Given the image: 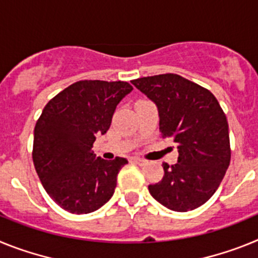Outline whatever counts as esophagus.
Returning <instances> with one entry per match:
<instances>
[{"instance_id": "obj_1", "label": "esophagus", "mask_w": 258, "mask_h": 258, "mask_svg": "<svg viewBox=\"0 0 258 258\" xmlns=\"http://www.w3.org/2000/svg\"><path fill=\"white\" fill-rule=\"evenodd\" d=\"M133 161L136 164H138V165H145V164H146V160H143V159H140V157H134Z\"/></svg>"}]
</instances>
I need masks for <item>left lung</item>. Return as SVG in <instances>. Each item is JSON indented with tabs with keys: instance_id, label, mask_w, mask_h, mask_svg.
<instances>
[{
	"instance_id": "8db88e82",
	"label": "left lung",
	"mask_w": 258,
	"mask_h": 258,
	"mask_svg": "<svg viewBox=\"0 0 258 258\" xmlns=\"http://www.w3.org/2000/svg\"><path fill=\"white\" fill-rule=\"evenodd\" d=\"M156 103L163 138H172L178 163L164 164V177L150 184L154 199L175 212L199 208L222 182L231 159L229 124L208 89L175 74L132 81Z\"/></svg>"
}]
</instances>
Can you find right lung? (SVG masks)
<instances>
[{
  "instance_id": "right-lung-1",
  "label": "right lung",
  "mask_w": 258,
  "mask_h": 258,
  "mask_svg": "<svg viewBox=\"0 0 258 258\" xmlns=\"http://www.w3.org/2000/svg\"><path fill=\"white\" fill-rule=\"evenodd\" d=\"M133 90L125 81L81 80L47 102L35 126L32 159L41 183L70 213L86 214L115 192L124 157L103 160L92 151L107 133L116 106Z\"/></svg>"
}]
</instances>
